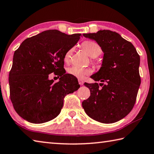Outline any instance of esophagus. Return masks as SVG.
<instances>
[{
	"label": "esophagus",
	"mask_w": 154,
	"mask_h": 154,
	"mask_svg": "<svg viewBox=\"0 0 154 154\" xmlns=\"http://www.w3.org/2000/svg\"><path fill=\"white\" fill-rule=\"evenodd\" d=\"M78 82H79V84L80 85H83V81L82 80V79H78Z\"/></svg>",
	"instance_id": "34e87169"
}]
</instances>
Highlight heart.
<instances>
[{"mask_svg": "<svg viewBox=\"0 0 154 154\" xmlns=\"http://www.w3.org/2000/svg\"><path fill=\"white\" fill-rule=\"evenodd\" d=\"M82 46L83 49L91 58H96L102 53V47L95 41L86 40L82 43ZM73 52L74 48L72 47L65 52V55H64V61L65 63L68 64L70 63ZM91 72L92 71L90 68L80 67V66H71L67 69V72L69 75L79 78V79H83L85 75L91 74Z\"/></svg>", "mask_w": 154, "mask_h": 154, "instance_id": "heart-1", "label": "heart"}]
</instances>
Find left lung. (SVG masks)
Returning a JSON list of instances; mask_svg holds the SVG:
<instances>
[{
    "label": "left lung",
    "instance_id": "8db88e82",
    "mask_svg": "<svg viewBox=\"0 0 154 154\" xmlns=\"http://www.w3.org/2000/svg\"><path fill=\"white\" fill-rule=\"evenodd\" d=\"M83 35L96 40L104 54L102 67L91 76L101 83H84L90 96L82 106L95 121L113 123L125 118L135 104L141 83L140 57L133 44L115 32L104 29Z\"/></svg>",
    "mask_w": 154,
    "mask_h": 154
}]
</instances>
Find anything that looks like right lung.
Listing matches in <instances>:
<instances>
[{"instance_id": "add662e5", "label": "right lung", "mask_w": 154, "mask_h": 154, "mask_svg": "<svg viewBox=\"0 0 154 154\" xmlns=\"http://www.w3.org/2000/svg\"><path fill=\"white\" fill-rule=\"evenodd\" d=\"M80 35L46 30L27 38L15 50L9 77L10 98L21 118L36 124L51 121L60 114L66 95L80 88L77 78L64 69V55ZM52 72L60 75L59 82L49 80Z\"/></svg>"}]
</instances>
